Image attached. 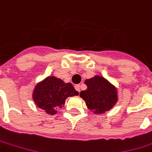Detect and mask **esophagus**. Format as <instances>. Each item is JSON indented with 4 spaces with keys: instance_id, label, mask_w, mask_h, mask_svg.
<instances>
[{
    "instance_id": "1",
    "label": "esophagus",
    "mask_w": 152,
    "mask_h": 152,
    "mask_svg": "<svg viewBox=\"0 0 152 152\" xmlns=\"http://www.w3.org/2000/svg\"><path fill=\"white\" fill-rule=\"evenodd\" d=\"M74 88H75V90L78 91V92H80V85H75V87H74Z\"/></svg>"
}]
</instances>
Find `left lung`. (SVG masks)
Returning a JSON list of instances; mask_svg holds the SVG:
<instances>
[{"mask_svg":"<svg viewBox=\"0 0 152 152\" xmlns=\"http://www.w3.org/2000/svg\"><path fill=\"white\" fill-rule=\"evenodd\" d=\"M87 90L80 92L87 107L95 113L101 114L110 110L118 101L117 91L107 80L96 76L85 81Z\"/></svg>","mask_w":152,"mask_h":152,"instance_id":"obj_1","label":"left lung"}]
</instances>
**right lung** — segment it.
Listing matches in <instances>:
<instances>
[{
    "label": "right lung",
    "instance_id": "1",
    "mask_svg": "<svg viewBox=\"0 0 152 152\" xmlns=\"http://www.w3.org/2000/svg\"><path fill=\"white\" fill-rule=\"evenodd\" d=\"M71 84H65L62 80L51 76L45 79L41 85L34 92L33 99L39 108L47 113L56 114L61 108L68 96H78Z\"/></svg>",
    "mask_w": 152,
    "mask_h": 152
}]
</instances>
